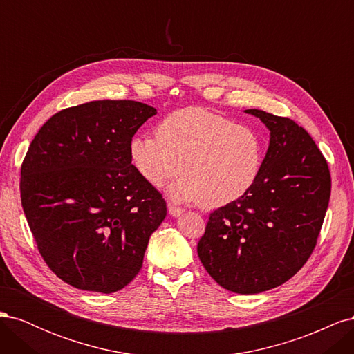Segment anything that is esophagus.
Segmentation results:
<instances>
[{
    "mask_svg": "<svg viewBox=\"0 0 354 354\" xmlns=\"http://www.w3.org/2000/svg\"><path fill=\"white\" fill-rule=\"evenodd\" d=\"M185 209L183 208H180V207H176V205H173V203H168V212L171 214V216L173 217H178L181 212H183Z\"/></svg>",
    "mask_w": 354,
    "mask_h": 354,
    "instance_id": "esophagus-1",
    "label": "esophagus"
}]
</instances>
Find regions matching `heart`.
Here are the masks:
<instances>
[{
  "label": "heart",
  "mask_w": 354,
  "mask_h": 354,
  "mask_svg": "<svg viewBox=\"0 0 354 354\" xmlns=\"http://www.w3.org/2000/svg\"><path fill=\"white\" fill-rule=\"evenodd\" d=\"M128 155L147 183L160 186L185 176L169 187L178 201H202L216 208L242 198L260 176L264 147L260 134L226 116L201 108L167 115L156 127V137L130 138Z\"/></svg>",
  "instance_id": "heart-1"
}]
</instances>
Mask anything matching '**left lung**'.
I'll return each mask as SVG.
<instances>
[{
	"label": "left lung",
	"instance_id": "8db88e82",
	"mask_svg": "<svg viewBox=\"0 0 354 354\" xmlns=\"http://www.w3.org/2000/svg\"><path fill=\"white\" fill-rule=\"evenodd\" d=\"M269 128L260 176L246 194L209 214L198 242L209 276L236 294L285 283L312 255L330 196L326 159L289 118L248 109Z\"/></svg>",
	"mask_w": 354,
	"mask_h": 354
}]
</instances>
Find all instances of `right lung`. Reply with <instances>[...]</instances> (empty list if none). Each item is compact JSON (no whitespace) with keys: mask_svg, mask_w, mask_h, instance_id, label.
I'll return each instance as SVG.
<instances>
[{"mask_svg":"<svg viewBox=\"0 0 354 354\" xmlns=\"http://www.w3.org/2000/svg\"><path fill=\"white\" fill-rule=\"evenodd\" d=\"M152 106L95 100L53 115L20 169V199L38 251L57 277L111 294L130 283L167 216L162 195L137 173L128 143Z\"/></svg>","mask_w":354,"mask_h":354,"instance_id":"obj_1","label":"right lung"}]
</instances>
